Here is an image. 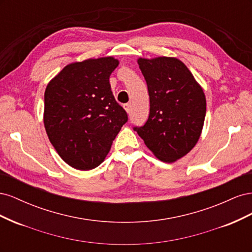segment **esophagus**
Segmentation results:
<instances>
[{"mask_svg":"<svg viewBox=\"0 0 252 252\" xmlns=\"http://www.w3.org/2000/svg\"><path fill=\"white\" fill-rule=\"evenodd\" d=\"M124 108H125V110H126L128 113H130V111H131V104H129V103L125 104V105H124Z\"/></svg>","mask_w":252,"mask_h":252,"instance_id":"34e87169","label":"esophagus"}]
</instances>
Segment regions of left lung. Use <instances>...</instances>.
Wrapping results in <instances>:
<instances>
[{"instance_id":"left-lung-1","label":"left lung","mask_w":252,"mask_h":252,"mask_svg":"<svg viewBox=\"0 0 252 252\" xmlns=\"http://www.w3.org/2000/svg\"><path fill=\"white\" fill-rule=\"evenodd\" d=\"M147 84L150 110L143 126L133 127L154 155L166 163L186 156L199 140L206 98L185 64L175 58L139 59Z\"/></svg>"}]
</instances>
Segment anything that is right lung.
<instances>
[{
	"mask_svg": "<svg viewBox=\"0 0 252 252\" xmlns=\"http://www.w3.org/2000/svg\"><path fill=\"white\" fill-rule=\"evenodd\" d=\"M118 65L111 57L69 64L45 90L44 125L49 141L75 169L90 170L100 165L128 121L109 83Z\"/></svg>",
	"mask_w": 252,
	"mask_h": 252,
	"instance_id": "right-lung-1",
	"label": "right lung"
}]
</instances>
